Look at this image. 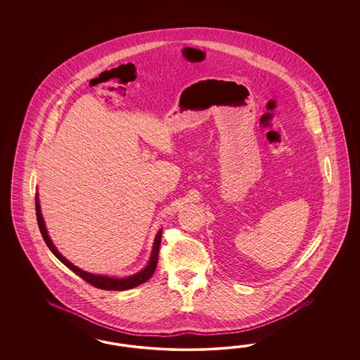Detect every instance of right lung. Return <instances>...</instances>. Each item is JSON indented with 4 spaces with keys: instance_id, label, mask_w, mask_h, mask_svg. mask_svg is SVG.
Masks as SVG:
<instances>
[{
    "instance_id": "1",
    "label": "right lung",
    "mask_w": 360,
    "mask_h": 360,
    "mask_svg": "<svg viewBox=\"0 0 360 360\" xmlns=\"http://www.w3.org/2000/svg\"><path fill=\"white\" fill-rule=\"evenodd\" d=\"M35 212H37V220H38V226H39V231L42 233V238H44V243L47 244V247L50 248V251L53 252L55 255V257L59 260V262H63L67 268H70L72 272L77 273L79 277H82L84 281H87L88 283H91L92 286L98 288V289H104V290H127V289H131V288H136L139 285L148 281L153 276V273L155 271V266H157V262H158V252H160V244H161V238H162V229H160L155 235V239L153 243L152 255H150V259L148 265L140 271V272L136 273V274H131L128 277H109V276H101V274H94V273H88L80 268L75 266L71 262H68L65 259V256H62V253H59V251L56 250L53 241L50 239L49 233H47V229L44 226V217H42V212H41V206H39V198L38 194L35 195Z\"/></svg>"
}]
</instances>
